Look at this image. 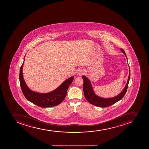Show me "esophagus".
Returning <instances> with one entry per match:
<instances>
[{
    "instance_id": "34e87169",
    "label": "esophagus",
    "mask_w": 149,
    "mask_h": 149,
    "mask_svg": "<svg viewBox=\"0 0 149 149\" xmlns=\"http://www.w3.org/2000/svg\"><path fill=\"white\" fill-rule=\"evenodd\" d=\"M84 70L83 69H79L77 70V74L79 75V76H81L84 73Z\"/></svg>"
}]
</instances>
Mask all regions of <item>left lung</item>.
Segmentation results:
<instances>
[{
    "instance_id": "1",
    "label": "left lung",
    "mask_w": 149,
    "mask_h": 149,
    "mask_svg": "<svg viewBox=\"0 0 149 149\" xmlns=\"http://www.w3.org/2000/svg\"><path fill=\"white\" fill-rule=\"evenodd\" d=\"M120 50L121 52H123L127 58V56L125 54L124 50L122 48L120 49ZM130 68L129 76L128 77L127 83L123 91H121V93L117 96L112 98H109V99L102 98L95 95L92 89V86L90 80H88V79L86 77L83 76L82 77V78L83 79V90L85 97L88 102L97 107L105 108V107H109V106L112 105V104H114L120 100L124 96L128 88V85H129L130 79Z\"/></svg>"
}]
</instances>
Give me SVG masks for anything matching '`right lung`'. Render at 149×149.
<instances>
[{
  "label": "right lung",
  "instance_id": "1",
  "mask_svg": "<svg viewBox=\"0 0 149 149\" xmlns=\"http://www.w3.org/2000/svg\"><path fill=\"white\" fill-rule=\"evenodd\" d=\"M24 62L20 69L19 79L21 90L25 97L29 102L41 108L54 107L62 102L66 97L68 89L73 81L74 77L65 80L54 91L47 93H39L31 91L25 83L22 74Z\"/></svg>",
  "mask_w": 149,
  "mask_h": 149
}]
</instances>
